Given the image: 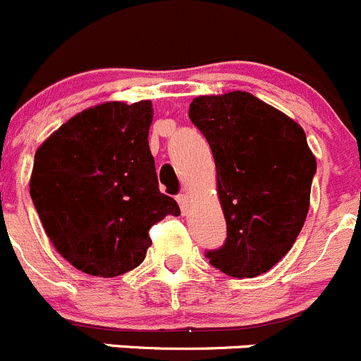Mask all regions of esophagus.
Wrapping results in <instances>:
<instances>
[{"mask_svg": "<svg viewBox=\"0 0 361 361\" xmlns=\"http://www.w3.org/2000/svg\"><path fill=\"white\" fill-rule=\"evenodd\" d=\"M177 203H179L182 214L188 212V207H189V198H188V195H184V192H180V195H177Z\"/></svg>", "mask_w": 361, "mask_h": 361, "instance_id": "1", "label": "esophagus"}]
</instances>
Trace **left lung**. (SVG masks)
Instances as JSON below:
<instances>
[{
    "instance_id": "1",
    "label": "left lung",
    "mask_w": 361,
    "mask_h": 361,
    "mask_svg": "<svg viewBox=\"0 0 361 361\" xmlns=\"http://www.w3.org/2000/svg\"><path fill=\"white\" fill-rule=\"evenodd\" d=\"M189 119L212 151L226 219V240L207 251L209 263L238 279L269 272L288 255L309 212L316 158L305 131L244 91L198 96Z\"/></svg>"
}]
</instances>
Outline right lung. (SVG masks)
Returning <instances> with one entry per match:
<instances>
[{"label":"right lung","mask_w":361,"mask_h":361,"mask_svg":"<svg viewBox=\"0 0 361 361\" xmlns=\"http://www.w3.org/2000/svg\"><path fill=\"white\" fill-rule=\"evenodd\" d=\"M152 103L109 102L71 117L38 147L30 192L45 233L75 269L116 277L137 269L152 224L172 214L149 149Z\"/></svg>","instance_id":"add662e5"}]
</instances>
